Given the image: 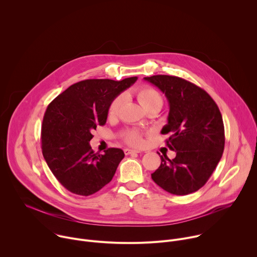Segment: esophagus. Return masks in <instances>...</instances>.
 <instances>
[{
  "instance_id": "obj_1",
  "label": "esophagus",
  "mask_w": 257,
  "mask_h": 257,
  "mask_svg": "<svg viewBox=\"0 0 257 257\" xmlns=\"http://www.w3.org/2000/svg\"><path fill=\"white\" fill-rule=\"evenodd\" d=\"M124 153L126 156H129V155H132V154H138L139 152L138 151H134V150H129V149H125L124 150Z\"/></svg>"
}]
</instances>
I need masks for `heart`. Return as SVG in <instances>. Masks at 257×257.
Returning <instances> with one entry per match:
<instances>
[{
  "label": "heart",
  "instance_id": "1",
  "mask_svg": "<svg viewBox=\"0 0 257 257\" xmlns=\"http://www.w3.org/2000/svg\"><path fill=\"white\" fill-rule=\"evenodd\" d=\"M134 93L139 103L146 109V111L154 107L161 108L164 103L162 94L152 86H149V85L139 86L134 90ZM124 101H125V96L123 94L116 96L111 101V103H109L107 107V117L109 119H114L119 115L120 108L123 105ZM122 138L124 139L125 142H127L132 146H136V148H139V146H141L143 143L142 134L137 130H125L124 132H122Z\"/></svg>",
  "mask_w": 257,
  "mask_h": 257
}]
</instances>
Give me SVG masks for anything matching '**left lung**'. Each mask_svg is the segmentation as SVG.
Listing matches in <instances>:
<instances>
[{"mask_svg":"<svg viewBox=\"0 0 257 257\" xmlns=\"http://www.w3.org/2000/svg\"><path fill=\"white\" fill-rule=\"evenodd\" d=\"M159 87L170 105V134L166 144L176 158L162 156L153 180L169 193L187 195L200 189L221 160L225 148V128L218 106L202 88L183 78L170 75L144 77Z\"/></svg>","mask_w":257,"mask_h":257,"instance_id":"1","label":"left lung"}]
</instances>
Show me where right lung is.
I'll use <instances>...</instances> for the list:
<instances>
[{
  "instance_id": "obj_1",
  "label": "right lung",
  "mask_w": 257,
  "mask_h": 257,
  "mask_svg": "<svg viewBox=\"0 0 257 257\" xmlns=\"http://www.w3.org/2000/svg\"><path fill=\"white\" fill-rule=\"evenodd\" d=\"M137 80L86 79L68 87L47 107L42 125L43 156L57 180L70 192L88 196L113 179L124 152L95 154L89 145L96 126H103L111 101Z\"/></svg>"
}]
</instances>
